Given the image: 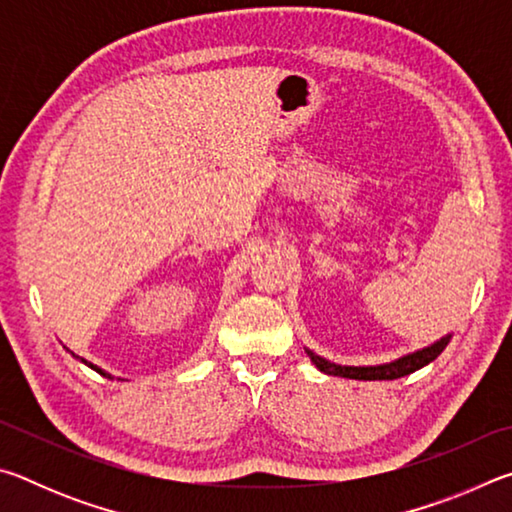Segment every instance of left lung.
Returning <instances> with one entry per match:
<instances>
[{"mask_svg": "<svg viewBox=\"0 0 512 512\" xmlns=\"http://www.w3.org/2000/svg\"><path fill=\"white\" fill-rule=\"evenodd\" d=\"M452 341V334H445L443 339L427 345V348L415 350L411 354H404V357L395 359L391 363H379V366H339V363H332L323 357H318L316 352L305 348L307 357L311 363L325 375L334 377H345V379H361V381H384V379H400L411 375V372L429 366L433 359H438V354L447 348V343Z\"/></svg>", "mask_w": 512, "mask_h": 512, "instance_id": "1", "label": "left lung"}]
</instances>
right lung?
I'll return each mask as SVG.
<instances>
[{
	"instance_id": "add662e5",
	"label": "right lung",
	"mask_w": 512,
	"mask_h": 512,
	"mask_svg": "<svg viewBox=\"0 0 512 512\" xmlns=\"http://www.w3.org/2000/svg\"><path fill=\"white\" fill-rule=\"evenodd\" d=\"M74 354V352H72ZM74 357H76V354H74ZM76 359H81V357H76ZM83 363H85V366H88V368H92V370H97L99 372V375H103V377H108V379H112L110 377V372H106V370H101L99 366H94V363H90V361H85V359H81Z\"/></svg>"
}]
</instances>
